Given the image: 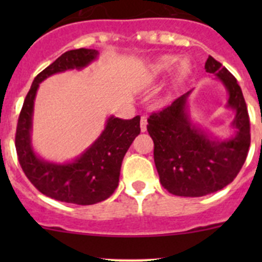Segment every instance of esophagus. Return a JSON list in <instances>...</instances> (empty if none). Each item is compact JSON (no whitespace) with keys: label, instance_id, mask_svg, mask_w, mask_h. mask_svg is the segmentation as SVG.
Listing matches in <instances>:
<instances>
[{"label":"esophagus","instance_id":"1","mask_svg":"<svg viewBox=\"0 0 262 262\" xmlns=\"http://www.w3.org/2000/svg\"><path fill=\"white\" fill-rule=\"evenodd\" d=\"M141 130L142 132L147 130V116H142L141 118Z\"/></svg>","mask_w":262,"mask_h":262}]
</instances>
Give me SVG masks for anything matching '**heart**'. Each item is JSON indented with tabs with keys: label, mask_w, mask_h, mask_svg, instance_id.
<instances>
[{
	"label": "heart",
	"mask_w": 262,
	"mask_h": 262,
	"mask_svg": "<svg viewBox=\"0 0 262 262\" xmlns=\"http://www.w3.org/2000/svg\"><path fill=\"white\" fill-rule=\"evenodd\" d=\"M175 62H176V58L172 57V55H162V57L157 58V59L149 66V68H148V73H149L150 77L153 78L160 77V76H162L163 73L168 72V71L172 68V66L175 64ZM182 71H184V67L180 66V67H179L178 76L181 75Z\"/></svg>",
	"instance_id": "1"
}]
</instances>
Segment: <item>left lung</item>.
<instances>
[{"label": "left lung", "instance_id": "obj_1", "mask_svg": "<svg viewBox=\"0 0 262 262\" xmlns=\"http://www.w3.org/2000/svg\"><path fill=\"white\" fill-rule=\"evenodd\" d=\"M205 71L215 76L228 95L226 107L234 113L232 137L218 139L192 121L187 104L191 91L148 119L160 181L178 196H204L226 187L242 168L250 148V119L237 80L210 55Z\"/></svg>", "mask_w": 262, "mask_h": 262}]
</instances>
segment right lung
Returning <instances> with one entry per match:
<instances>
[{"label":"right lung","mask_w":262,"mask_h":262,"mask_svg":"<svg viewBox=\"0 0 262 262\" xmlns=\"http://www.w3.org/2000/svg\"><path fill=\"white\" fill-rule=\"evenodd\" d=\"M99 57L95 49H75L63 53L41 71L29 90L17 121L16 152L21 168L31 184L47 196L77 205H91L112 196L118 187L123 158L141 133V116L120 119L110 115L104 130L80 156L67 162L44 160L31 142L34 101L44 80L70 70H83Z\"/></svg>","instance_id":"add662e5"}]
</instances>
